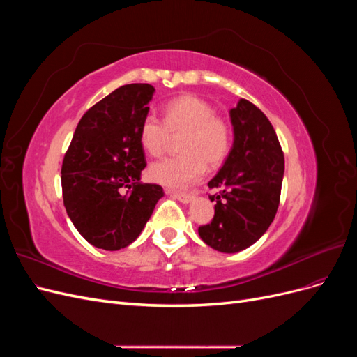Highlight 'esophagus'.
<instances>
[{
    "instance_id": "obj_1",
    "label": "esophagus",
    "mask_w": 357,
    "mask_h": 357,
    "mask_svg": "<svg viewBox=\"0 0 357 357\" xmlns=\"http://www.w3.org/2000/svg\"><path fill=\"white\" fill-rule=\"evenodd\" d=\"M171 197L177 199V201H180L181 204H189L193 199V197L189 195V193H171Z\"/></svg>"
}]
</instances>
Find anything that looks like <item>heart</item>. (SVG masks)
I'll list each match as a JSON object with an SVG mask.
<instances>
[{"instance_id":"1","label":"heart","mask_w":357,"mask_h":357,"mask_svg":"<svg viewBox=\"0 0 357 357\" xmlns=\"http://www.w3.org/2000/svg\"><path fill=\"white\" fill-rule=\"evenodd\" d=\"M171 137H181L180 156L167 158L149 167V177L168 189H185L198 181L205 168L220 165L229 152L231 131L213 107L198 96L183 95L164 109V122L147 114L139 126V143L146 152L159 156Z\"/></svg>"}]
</instances>
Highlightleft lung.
<instances>
[{
  "label": "left lung",
  "instance_id": "1",
  "mask_svg": "<svg viewBox=\"0 0 357 357\" xmlns=\"http://www.w3.org/2000/svg\"><path fill=\"white\" fill-rule=\"evenodd\" d=\"M234 143L210 181L220 189L211 223L199 226L201 240L222 253L255 244L273 223L284 176V156L268 117L247 100L229 110ZM214 201V197H210Z\"/></svg>",
  "mask_w": 357,
  "mask_h": 357
}]
</instances>
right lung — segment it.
Masks as SVG:
<instances>
[{"label": "right lung", "instance_id": "1", "mask_svg": "<svg viewBox=\"0 0 357 357\" xmlns=\"http://www.w3.org/2000/svg\"><path fill=\"white\" fill-rule=\"evenodd\" d=\"M155 88L125 84L83 114L61 169L63 205L83 238L114 252L132 244L164 197L142 183L146 168L139 126Z\"/></svg>", "mask_w": 357, "mask_h": 357}]
</instances>
